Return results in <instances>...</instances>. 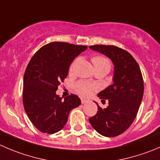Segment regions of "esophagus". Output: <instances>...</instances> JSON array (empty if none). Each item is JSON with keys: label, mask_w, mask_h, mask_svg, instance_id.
<instances>
[{"label": "esophagus", "mask_w": 160, "mask_h": 160, "mask_svg": "<svg viewBox=\"0 0 160 160\" xmlns=\"http://www.w3.org/2000/svg\"><path fill=\"white\" fill-rule=\"evenodd\" d=\"M81 101H82V104H86V103H87L89 100H86V99L85 98H81Z\"/></svg>", "instance_id": "34e87169"}]
</instances>
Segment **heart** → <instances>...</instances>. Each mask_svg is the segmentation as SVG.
Wrapping results in <instances>:
<instances>
[{"label":"heart","mask_w":160,"mask_h":160,"mask_svg":"<svg viewBox=\"0 0 160 160\" xmlns=\"http://www.w3.org/2000/svg\"><path fill=\"white\" fill-rule=\"evenodd\" d=\"M92 64H93L94 69H98V68H102V69H106L108 71H110L111 69V63L108 59H106L104 56H97L93 57L92 59ZM76 60L71 63V66H70L69 71L71 73L74 70V66H75ZM75 89L78 93L80 95L83 96V97H88V96L91 95L94 91L97 89L94 85L90 84V83L86 82H78L77 84L75 85Z\"/></svg>","instance_id":"1"}]
</instances>
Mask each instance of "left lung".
<instances>
[{
  "instance_id": "left-lung-1",
  "label": "left lung",
  "mask_w": 160,
  "mask_h": 160,
  "mask_svg": "<svg viewBox=\"0 0 160 160\" xmlns=\"http://www.w3.org/2000/svg\"><path fill=\"white\" fill-rule=\"evenodd\" d=\"M93 51L104 55L114 65L113 84L98 93L99 98L108 101L102 109L89 118V123L100 134L111 138L125 132L135 119L144 94V82L139 65L133 56L114 45L89 46Z\"/></svg>"
}]
</instances>
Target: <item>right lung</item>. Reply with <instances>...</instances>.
Masks as SVG:
<instances>
[{
    "mask_svg": "<svg viewBox=\"0 0 160 160\" xmlns=\"http://www.w3.org/2000/svg\"><path fill=\"white\" fill-rule=\"evenodd\" d=\"M87 46L66 42L44 45L29 62L23 77L22 101L33 125L42 133H57L63 128L70 112L81 104L77 95L60 97L56 91L68 76L71 63Z\"/></svg>",
    "mask_w": 160,
    "mask_h": 160,
    "instance_id": "right-lung-1",
    "label": "right lung"
}]
</instances>
